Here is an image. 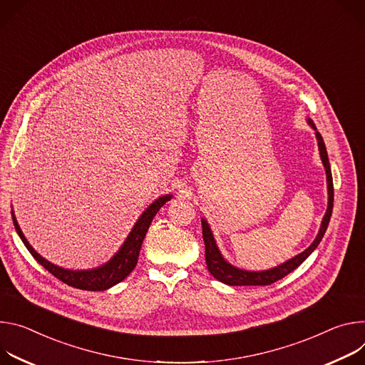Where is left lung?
Segmentation results:
<instances>
[{
	"label": "left lung",
	"instance_id": "obj_1",
	"mask_svg": "<svg viewBox=\"0 0 365 365\" xmlns=\"http://www.w3.org/2000/svg\"><path fill=\"white\" fill-rule=\"evenodd\" d=\"M307 125L314 130V136L317 139V148H319V155L322 159V164L325 167L327 171V184H328V209L325 216L322 219L320 229L314 237V240L310 244L307 250L300 252L299 255L293 257L292 259L282 262L274 268L264 269V271H248V269H242L230 262H227L222 252L219 251V247L216 244V239L213 236V232L210 229V225L207 220L203 217L201 219V226H203V240H205V247H206V264L210 271V274L225 282L227 286H269L272 282L281 279L282 277H286L292 271H294L320 244V240L325 235L331 216H332V209H334V181H332V173H331V165H329V158L327 152L325 142H323L322 135L317 132L313 120L307 118Z\"/></svg>",
	"mask_w": 365,
	"mask_h": 365
}]
</instances>
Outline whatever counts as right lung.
Instances as JSON below:
<instances>
[{"mask_svg":"<svg viewBox=\"0 0 365 365\" xmlns=\"http://www.w3.org/2000/svg\"><path fill=\"white\" fill-rule=\"evenodd\" d=\"M173 198L171 194L162 195L156 198L153 203H150L145 212L139 216L136 223L133 225L130 233L128 235L126 240L123 242V245L120 247V250L103 265L91 269H68L58 267L52 264L51 261L45 259L42 255L37 254L33 247L29 244V240L23 235L17 219L14 216V212L11 210L13 216V223L16 227V232L19 233L20 239L23 240L24 247L29 250L31 257L42 265L45 267L52 275H55L58 279H61L65 284L79 289V290H88V292H103L107 290L115 284H118L120 281H123L136 267L138 264V257L140 252V247L143 244V239L146 236V232L155 217V215L159 212V209L164 206L167 201Z\"/></svg>","mask_w":365,"mask_h":365,"instance_id":"right-lung-1","label":"right lung"}]
</instances>
